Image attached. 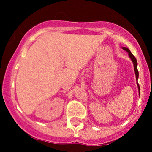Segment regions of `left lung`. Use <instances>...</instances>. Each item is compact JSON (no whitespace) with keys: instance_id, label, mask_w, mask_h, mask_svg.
<instances>
[{"instance_id":"obj_1","label":"left lung","mask_w":152,"mask_h":152,"mask_svg":"<svg viewBox=\"0 0 152 152\" xmlns=\"http://www.w3.org/2000/svg\"><path fill=\"white\" fill-rule=\"evenodd\" d=\"M122 48L124 49V50H126V52L129 53V58L131 59V60L133 62V65H134V73H135V76H136V80H137V87H138V91H139V96H140V86L138 85V82H137V79H138V70H137V59L136 58L134 57V55L131 53V51L129 50V49H128L127 48L123 47Z\"/></svg>"}]
</instances>
